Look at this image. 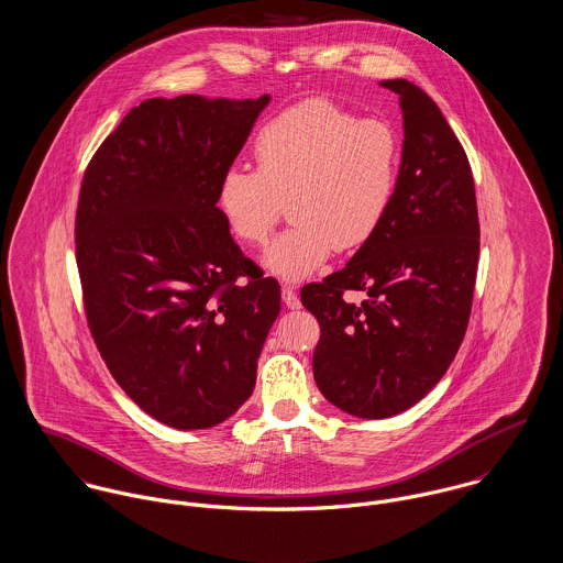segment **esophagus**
I'll return each mask as SVG.
<instances>
[{
  "label": "esophagus",
  "mask_w": 563,
  "mask_h": 563,
  "mask_svg": "<svg viewBox=\"0 0 563 563\" xmlns=\"http://www.w3.org/2000/svg\"><path fill=\"white\" fill-rule=\"evenodd\" d=\"M280 294H283V302H285L287 309H291V311L300 309V298H298V294H296L294 287H283Z\"/></svg>",
  "instance_id": "34e87169"
}]
</instances>
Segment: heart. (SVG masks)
<instances>
[{"label": "heart", "mask_w": 563, "mask_h": 563, "mask_svg": "<svg viewBox=\"0 0 563 563\" xmlns=\"http://www.w3.org/2000/svg\"><path fill=\"white\" fill-rule=\"evenodd\" d=\"M254 157L256 170L222 173L218 209L240 242L258 246L291 198L294 229L267 249L263 267L300 283L330 252L356 251L374 238L395 200L401 148L393 126L307 99L261 126Z\"/></svg>", "instance_id": "1"}]
</instances>
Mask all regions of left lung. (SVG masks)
<instances>
[{"label": "left lung", "mask_w": 563, "mask_h": 563, "mask_svg": "<svg viewBox=\"0 0 563 563\" xmlns=\"http://www.w3.org/2000/svg\"><path fill=\"white\" fill-rule=\"evenodd\" d=\"M379 86L399 95L404 117L395 200L343 269L300 291L321 328L314 382L361 419L399 415L437 386L464 339L479 261L475 184L460 140L419 86ZM345 290L368 298L347 303Z\"/></svg>", "instance_id": "obj_1"}]
</instances>
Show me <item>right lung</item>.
I'll return each mask as SVG.
<instances>
[{"label":"right lung","instance_id":"obj_1","mask_svg":"<svg viewBox=\"0 0 563 563\" xmlns=\"http://www.w3.org/2000/svg\"><path fill=\"white\" fill-rule=\"evenodd\" d=\"M267 103L146 99L84 175L75 249L90 332L126 395L175 430L240 410L280 312V285L244 256L216 207Z\"/></svg>","mask_w":563,"mask_h":563}]
</instances>
